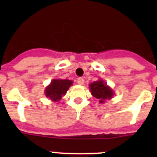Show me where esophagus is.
<instances>
[{
	"mask_svg": "<svg viewBox=\"0 0 157 157\" xmlns=\"http://www.w3.org/2000/svg\"><path fill=\"white\" fill-rule=\"evenodd\" d=\"M77 83L78 84H79V85H83V84H84V79H83V78H78L77 79Z\"/></svg>",
	"mask_w": 157,
	"mask_h": 157,
	"instance_id": "esophagus-1",
	"label": "esophagus"
}]
</instances>
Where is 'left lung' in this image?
<instances>
[{"label": "left lung", "instance_id": "obj_1", "mask_svg": "<svg viewBox=\"0 0 157 157\" xmlns=\"http://www.w3.org/2000/svg\"><path fill=\"white\" fill-rule=\"evenodd\" d=\"M91 94L94 98L100 101V103H103L105 100L112 98L114 93L108 86L104 83L102 80H98L90 85Z\"/></svg>", "mask_w": 157, "mask_h": 157}]
</instances>
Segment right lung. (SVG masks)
<instances>
[{
	"instance_id": "add662e5",
	"label": "right lung",
	"mask_w": 157,
	"mask_h": 157,
	"mask_svg": "<svg viewBox=\"0 0 157 157\" xmlns=\"http://www.w3.org/2000/svg\"><path fill=\"white\" fill-rule=\"evenodd\" d=\"M72 85V81L67 79H54L45 90V95L52 101H58L67 93Z\"/></svg>"
}]
</instances>
